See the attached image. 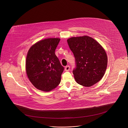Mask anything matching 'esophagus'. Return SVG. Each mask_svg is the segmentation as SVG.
<instances>
[{
  "label": "esophagus",
  "instance_id": "34e87169",
  "mask_svg": "<svg viewBox=\"0 0 128 128\" xmlns=\"http://www.w3.org/2000/svg\"><path fill=\"white\" fill-rule=\"evenodd\" d=\"M70 66H67L65 67L64 68V70L65 71H66V72H68L70 70Z\"/></svg>",
  "mask_w": 128,
  "mask_h": 128
}]
</instances>
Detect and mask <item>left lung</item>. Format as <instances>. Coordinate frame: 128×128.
I'll return each instance as SVG.
<instances>
[{
	"instance_id": "left-lung-1",
	"label": "left lung",
	"mask_w": 128,
	"mask_h": 128,
	"mask_svg": "<svg viewBox=\"0 0 128 128\" xmlns=\"http://www.w3.org/2000/svg\"><path fill=\"white\" fill-rule=\"evenodd\" d=\"M75 59L73 74L76 82L91 87L103 77L108 65V56L103 47L88 36L72 37L67 40Z\"/></svg>"
}]
</instances>
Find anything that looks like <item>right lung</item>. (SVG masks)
<instances>
[{"instance_id": "obj_1", "label": "right lung", "mask_w": 128, "mask_h": 128, "mask_svg": "<svg viewBox=\"0 0 128 128\" xmlns=\"http://www.w3.org/2000/svg\"><path fill=\"white\" fill-rule=\"evenodd\" d=\"M60 38H47L37 42L29 49L26 58L28 77L37 89L49 92L60 83L64 68L55 55Z\"/></svg>"}]
</instances>
